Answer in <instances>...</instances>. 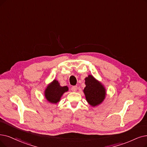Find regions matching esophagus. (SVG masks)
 Listing matches in <instances>:
<instances>
[{"instance_id":"1","label":"esophagus","mask_w":147,"mask_h":147,"mask_svg":"<svg viewBox=\"0 0 147 147\" xmlns=\"http://www.w3.org/2000/svg\"><path fill=\"white\" fill-rule=\"evenodd\" d=\"M78 89V87L77 86H72V88H71V90L72 92H76L77 90Z\"/></svg>"}]
</instances>
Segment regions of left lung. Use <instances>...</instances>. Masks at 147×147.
<instances>
[{"label":"left lung","mask_w":147,"mask_h":147,"mask_svg":"<svg viewBox=\"0 0 147 147\" xmlns=\"http://www.w3.org/2000/svg\"><path fill=\"white\" fill-rule=\"evenodd\" d=\"M85 84L83 92L87 101L93 107L100 104L106 95L104 86L90 75L85 78Z\"/></svg>","instance_id":"left-lung-1"}]
</instances>
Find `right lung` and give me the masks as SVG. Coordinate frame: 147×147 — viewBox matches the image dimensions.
Wrapping results in <instances>:
<instances>
[{"mask_svg": "<svg viewBox=\"0 0 147 147\" xmlns=\"http://www.w3.org/2000/svg\"><path fill=\"white\" fill-rule=\"evenodd\" d=\"M67 90L68 87L67 86H60L58 81L55 80L49 86L47 87L45 90V95L49 102L56 104L60 101L63 93Z\"/></svg>", "mask_w": 147, "mask_h": 147, "instance_id": "right-lung-1", "label": "right lung"}]
</instances>
